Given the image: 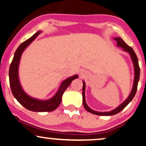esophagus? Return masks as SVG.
Returning a JSON list of instances; mask_svg holds the SVG:
<instances>
[{
    "mask_svg": "<svg viewBox=\"0 0 146 146\" xmlns=\"http://www.w3.org/2000/svg\"><path fill=\"white\" fill-rule=\"evenodd\" d=\"M79 74H80V76L81 78H84L88 75L86 72L84 70H81Z\"/></svg>",
    "mask_w": 146,
    "mask_h": 146,
    "instance_id": "obj_1",
    "label": "esophagus"
}]
</instances>
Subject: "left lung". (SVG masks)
<instances>
[{
  "label": "left lung",
  "instance_id": "left-lung-1",
  "mask_svg": "<svg viewBox=\"0 0 146 146\" xmlns=\"http://www.w3.org/2000/svg\"><path fill=\"white\" fill-rule=\"evenodd\" d=\"M117 42V46L120 47L122 48V50L125 52L128 53L130 58L132 61V64L133 66V70H134V78H133V86L131 88V92L129 94L128 97L127 98L126 100L123 102L120 105L118 106L117 108H115V109L109 111H95L94 110L91 109L87 105L86 102V97H85V90H86V84L85 82L82 80L83 82V87H82V102H83V105L84 106L85 109L86 110L94 114L98 115H115L116 113H119V111H121L125 107H126L127 104L132 100L133 97L135 96V93L137 91V84H138V82L139 80V74H140V69L139 67V64H138V60H137V57L135 53L133 51L132 48H131L129 46H127L126 44L125 43V42L121 38L119 37H115L113 38Z\"/></svg>",
  "mask_w": 146,
  "mask_h": 146
}]
</instances>
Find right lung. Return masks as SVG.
Masks as SVG:
<instances>
[{
  "label": "right lung",
  "mask_w": 146,
  "mask_h": 146,
  "mask_svg": "<svg viewBox=\"0 0 146 146\" xmlns=\"http://www.w3.org/2000/svg\"><path fill=\"white\" fill-rule=\"evenodd\" d=\"M42 31L35 33L29 39L24 42L18 47L9 68V82L12 93L21 104L29 110L33 111H52L57 108L60 104L63 93L66 90L72 80L78 78L76 74L67 78L62 82L58 90L54 95L48 100H39L28 95L24 90L21 84L19 76L20 61L23 52L36 38Z\"/></svg>",
  "instance_id": "right-lung-1"
}]
</instances>
